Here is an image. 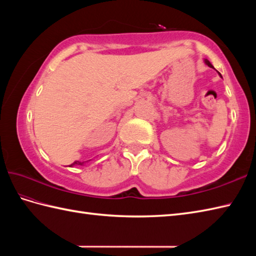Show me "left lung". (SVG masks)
I'll list each match as a JSON object with an SVG mask.
<instances>
[{"label":"left lung","instance_id":"8db88e82","mask_svg":"<svg viewBox=\"0 0 256 256\" xmlns=\"http://www.w3.org/2000/svg\"><path fill=\"white\" fill-rule=\"evenodd\" d=\"M204 64H208V66H209L210 68H214V66H212V64H211V62H210L208 60V59H204ZM218 74H220V77L222 78V76H221V74H220L219 72H218Z\"/></svg>","mask_w":256,"mask_h":256}]
</instances>
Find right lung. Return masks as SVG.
I'll use <instances>...</instances> for the list:
<instances>
[{"mask_svg":"<svg viewBox=\"0 0 256 256\" xmlns=\"http://www.w3.org/2000/svg\"><path fill=\"white\" fill-rule=\"evenodd\" d=\"M84 162H78V160H76V162H74V164L70 165V167L76 166V165H78V166H84Z\"/></svg>","mask_w":256,"mask_h":256,"instance_id":"obj_1","label":"right lung"}]
</instances>
